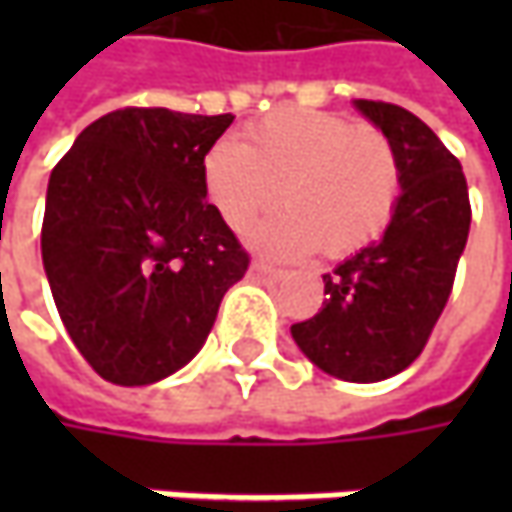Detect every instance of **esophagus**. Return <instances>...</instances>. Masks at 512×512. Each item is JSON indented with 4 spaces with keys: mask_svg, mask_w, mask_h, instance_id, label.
I'll return each mask as SVG.
<instances>
[{
    "mask_svg": "<svg viewBox=\"0 0 512 512\" xmlns=\"http://www.w3.org/2000/svg\"><path fill=\"white\" fill-rule=\"evenodd\" d=\"M250 270H253L256 276H273V279H279V276H282V270H279V267L265 265V262H253V265H250Z\"/></svg>",
    "mask_w": 512,
    "mask_h": 512,
    "instance_id": "1",
    "label": "esophagus"
}]
</instances>
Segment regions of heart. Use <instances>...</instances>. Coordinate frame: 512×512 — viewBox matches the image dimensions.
Instances as JSON below:
<instances>
[{
    "label": "heart",
    "mask_w": 512,
    "mask_h": 512,
    "mask_svg": "<svg viewBox=\"0 0 512 512\" xmlns=\"http://www.w3.org/2000/svg\"><path fill=\"white\" fill-rule=\"evenodd\" d=\"M205 187L233 230H247L285 196V213L256 230L276 256L322 247L347 256L382 233L402 193L399 156L373 125L325 110L285 108L247 130V145L216 142Z\"/></svg>",
    "instance_id": "heart-1"
}]
</instances>
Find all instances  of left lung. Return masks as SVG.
<instances>
[{"label":"left lung","instance_id":"obj_1","mask_svg":"<svg viewBox=\"0 0 512 512\" xmlns=\"http://www.w3.org/2000/svg\"><path fill=\"white\" fill-rule=\"evenodd\" d=\"M393 142L402 193L384 236L325 273V302L290 327L299 350L336 379L370 384L419 359L450 299L470 233L459 159L410 110L356 99Z\"/></svg>","mask_w":512,"mask_h":512}]
</instances>
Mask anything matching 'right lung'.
Listing matches in <instances>:
<instances>
[{
  "label": "right lung",
  "instance_id": "obj_1",
  "mask_svg": "<svg viewBox=\"0 0 512 512\" xmlns=\"http://www.w3.org/2000/svg\"><path fill=\"white\" fill-rule=\"evenodd\" d=\"M233 116L122 108L48 182L42 262L62 325L113 384H153L205 344L250 256L207 202L205 156Z\"/></svg>",
  "mask_w": 512,
  "mask_h": 512
}]
</instances>
